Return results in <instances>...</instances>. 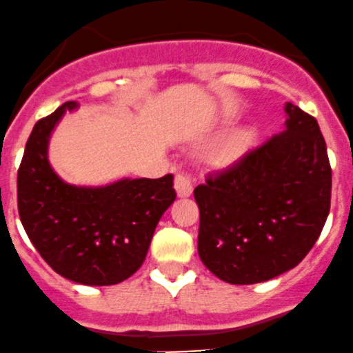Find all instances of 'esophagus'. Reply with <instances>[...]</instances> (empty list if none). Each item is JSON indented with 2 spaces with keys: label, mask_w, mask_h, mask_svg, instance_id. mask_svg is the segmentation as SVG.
<instances>
[{
  "label": "esophagus",
  "mask_w": 353,
  "mask_h": 353,
  "mask_svg": "<svg viewBox=\"0 0 353 353\" xmlns=\"http://www.w3.org/2000/svg\"><path fill=\"white\" fill-rule=\"evenodd\" d=\"M174 188H176V193L179 198H188L193 193V181L186 174H177L176 181H174Z\"/></svg>",
  "instance_id": "1"
}]
</instances>
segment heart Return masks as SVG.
I'll return each instance as SVG.
<instances>
[{
    "instance_id": "1",
    "label": "heart",
    "mask_w": 353,
    "mask_h": 353,
    "mask_svg": "<svg viewBox=\"0 0 353 353\" xmlns=\"http://www.w3.org/2000/svg\"><path fill=\"white\" fill-rule=\"evenodd\" d=\"M256 141H258V131L254 128H241L232 131L213 148L208 157V163L219 170L232 169L251 154L252 148L256 147Z\"/></svg>"
}]
</instances>
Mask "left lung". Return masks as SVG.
I'll use <instances>...</instances> for the list:
<instances>
[{"mask_svg":"<svg viewBox=\"0 0 353 353\" xmlns=\"http://www.w3.org/2000/svg\"><path fill=\"white\" fill-rule=\"evenodd\" d=\"M283 109L282 133L194 188L198 254L232 285L295 268L328 219L331 167L318 121L292 102Z\"/></svg>","mask_w":353,"mask_h":353,"instance_id":"1","label":"left lung"}]
</instances>
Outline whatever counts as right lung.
I'll return each mask as SVG.
<instances>
[{"instance_id":"1","label":"right lung","mask_w":353,"mask_h":353,"mask_svg":"<svg viewBox=\"0 0 353 353\" xmlns=\"http://www.w3.org/2000/svg\"><path fill=\"white\" fill-rule=\"evenodd\" d=\"M78 108L66 102L32 130L17 177L20 220L56 273L81 285H116L143 265L157 223L176 199L174 176L66 183L49 162V141L63 116Z\"/></svg>"}]
</instances>
